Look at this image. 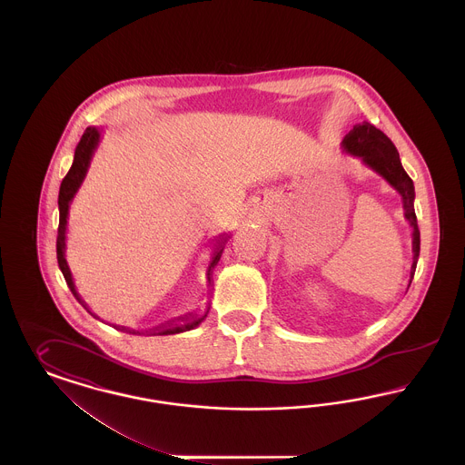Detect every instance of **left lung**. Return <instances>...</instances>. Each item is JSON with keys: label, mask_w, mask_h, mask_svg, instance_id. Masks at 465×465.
Returning a JSON list of instances; mask_svg holds the SVG:
<instances>
[{"label": "left lung", "mask_w": 465, "mask_h": 465, "mask_svg": "<svg viewBox=\"0 0 465 465\" xmlns=\"http://www.w3.org/2000/svg\"><path fill=\"white\" fill-rule=\"evenodd\" d=\"M341 150L347 155L361 158V162L366 167H370L371 171H375L376 174L383 177L401 195L404 218L413 228V233H411L413 263L410 270V284H411L417 262L420 256V230H419L417 214H415V207H413L415 186H413L411 177L408 176L406 171L402 169V163L399 160L398 150H396L394 143L380 129H376L375 125L364 122L361 125H355L354 131H351L343 137ZM410 284H408V288H410Z\"/></svg>", "instance_id": "1"}]
</instances>
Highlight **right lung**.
Masks as SVG:
<instances>
[{"label": "right lung", "instance_id": "add662e5", "mask_svg": "<svg viewBox=\"0 0 465 465\" xmlns=\"http://www.w3.org/2000/svg\"><path fill=\"white\" fill-rule=\"evenodd\" d=\"M101 143V133L97 127H87L85 133L82 135L76 150H74V158H73V165L69 169L66 177L63 179L61 183V190H59V228H57V263L59 268L66 279L67 288L71 289V292L74 294V298L82 303V307L89 312L90 315H94L95 319H99L92 310L89 309V305L82 300V296L78 294L76 286L73 282V275H71V270L67 266L66 262V230H67V214H69V205L74 199L78 188L82 186L84 179L87 176V171L90 167V160L95 153L97 146ZM228 241V233H223L220 237L214 239V249H213V258H211V263L207 266V284L211 286V281H213V272L218 265L220 258H222L223 249H224V243ZM207 312L209 309L203 312V315H197L193 312L186 313V315H179L176 319H171L160 326H155L152 330H148L146 334H176V332L190 331V330H195L199 326L200 322L207 317ZM120 331H129L125 326H113ZM133 334H137L139 331H129ZM141 334V332H139Z\"/></svg>", "mask_w": 465, "mask_h": 465}]
</instances>
